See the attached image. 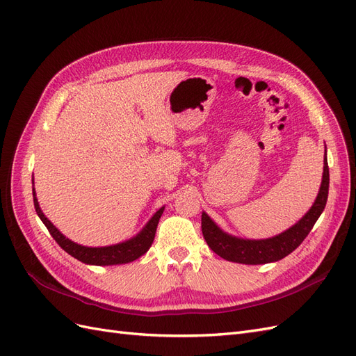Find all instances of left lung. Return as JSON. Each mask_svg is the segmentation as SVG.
<instances>
[{
	"label": "left lung",
	"mask_w": 356,
	"mask_h": 356,
	"mask_svg": "<svg viewBox=\"0 0 356 356\" xmlns=\"http://www.w3.org/2000/svg\"><path fill=\"white\" fill-rule=\"evenodd\" d=\"M330 170L327 156L324 159V175H322L321 188L314 207L296 225L286 232L263 241L238 239L224 233L207 213H202V233L211 250L224 260L242 264H266L277 261L293 252L296 248L306 239V236L314 229L319 215L324 211L328 199Z\"/></svg>",
	"instance_id": "8db88e82"
}]
</instances>
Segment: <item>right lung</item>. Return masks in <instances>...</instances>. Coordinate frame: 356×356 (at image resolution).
<instances>
[{
	"label": "right lung",
	"instance_id": "obj_1",
	"mask_svg": "<svg viewBox=\"0 0 356 356\" xmlns=\"http://www.w3.org/2000/svg\"><path fill=\"white\" fill-rule=\"evenodd\" d=\"M32 195H34V207H35L38 217L41 218L42 222H44L49 233L53 236V239L58 242V245L62 248V250L68 252L70 255H72L74 258H77V260H80L81 263L95 264V266L124 264V263H129V261H134V260H136V258L141 257L143 254H145L149 250V246H152L153 241H154L157 224H159V220H160L161 213H163V209H165V208H160L153 215V218L147 222V225L143 229V232L136 234L134 239L126 241L123 243L111 245V246L89 248V246H83V245L75 243V242L70 241L68 238H65V236H63L55 227V225H53L44 217V213L41 212L34 190H32Z\"/></svg>",
	"mask_w": 356,
	"mask_h": 356
}]
</instances>
